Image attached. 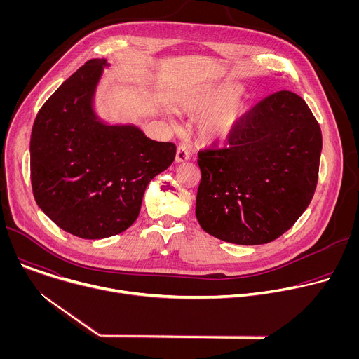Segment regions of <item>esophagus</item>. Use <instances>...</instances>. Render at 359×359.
<instances>
[{
    "instance_id": "esophagus-1",
    "label": "esophagus",
    "mask_w": 359,
    "mask_h": 359,
    "mask_svg": "<svg viewBox=\"0 0 359 359\" xmlns=\"http://www.w3.org/2000/svg\"><path fill=\"white\" fill-rule=\"evenodd\" d=\"M190 158V153H189V150H187V147L186 146H179L177 147V150H176V162L177 163H183V162H186L187 159Z\"/></svg>"
}]
</instances>
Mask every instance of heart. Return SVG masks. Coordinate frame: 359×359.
<instances>
[{
    "mask_svg": "<svg viewBox=\"0 0 359 359\" xmlns=\"http://www.w3.org/2000/svg\"><path fill=\"white\" fill-rule=\"evenodd\" d=\"M241 89L234 85H220L210 88H198L182 95L177 100V108L191 115H209L200 125V137L204 142H226L240 119L244 108L234 102Z\"/></svg>",
    "mask_w": 359,
    "mask_h": 359,
    "instance_id": "obj_1",
    "label": "heart"
}]
</instances>
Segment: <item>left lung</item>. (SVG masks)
Returning a JSON list of instances; mask_svg holds the SVG:
<instances>
[{"label": "left lung", "mask_w": 359, "mask_h": 359, "mask_svg": "<svg viewBox=\"0 0 359 359\" xmlns=\"http://www.w3.org/2000/svg\"><path fill=\"white\" fill-rule=\"evenodd\" d=\"M227 142L198 151L197 222L227 243H270L294 226L314 196L321 128L301 96L280 90L250 109Z\"/></svg>", "instance_id": "obj_1"}]
</instances>
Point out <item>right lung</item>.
Returning a JSON list of instances; mask_svg holds the SVG:
<instances>
[{"mask_svg":"<svg viewBox=\"0 0 359 359\" xmlns=\"http://www.w3.org/2000/svg\"><path fill=\"white\" fill-rule=\"evenodd\" d=\"M108 65L107 60L88 61L50 95L35 118L29 143L39 209L67 233L88 240L130 227L146 186L176 156L172 142L97 118L93 97Z\"/></svg>","mask_w":359,"mask_h":359,"instance_id":"obj_1","label":"right lung"}]
</instances>
